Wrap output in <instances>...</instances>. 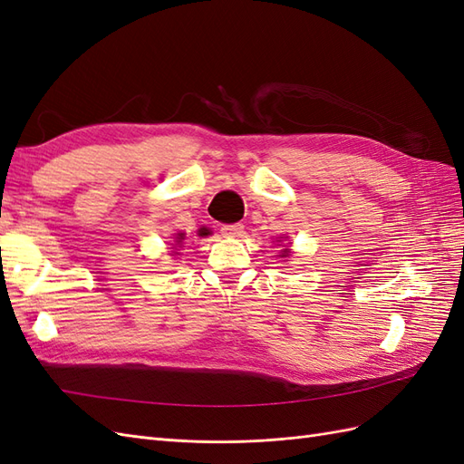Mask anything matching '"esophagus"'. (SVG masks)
<instances>
[{"label":"esophagus","instance_id":"obj_1","mask_svg":"<svg viewBox=\"0 0 464 464\" xmlns=\"http://www.w3.org/2000/svg\"><path fill=\"white\" fill-rule=\"evenodd\" d=\"M222 236L224 237H242L246 232H244V224L236 222V224H224V227L220 228Z\"/></svg>","mask_w":464,"mask_h":464}]
</instances>
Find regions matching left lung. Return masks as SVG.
Wrapping results in <instances>:
<instances>
[{"mask_svg":"<svg viewBox=\"0 0 464 464\" xmlns=\"http://www.w3.org/2000/svg\"><path fill=\"white\" fill-rule=\"evenodd\" d=\"M286 254H288V251H285V254H283V257H285V256H286Z\"/></svg>","mask_w":464,"mask_h":464,"instance_id":"obj_1","label":"left lung"}]
</instances>
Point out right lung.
<instances>
[{
    "label": "right lung",
    "mask_w": 464,
    "mask_h": 464,
    "mask_svg": "<svg viewBox=\"0 0 464 464\" xmlns=\"http://www.w3.org/2000/svg\"><path fill=\"white\" fill-rule=\"evenodd\" d=\"M181 240H184V236H181V234H179V240H178V242H181Z\"/></svg>",
    "instance_id": "obj_1"
}]
</instances>
